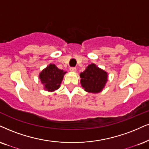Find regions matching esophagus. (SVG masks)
<instances>
[{
  "label": "esophagus",
  "instance_id": "34e87169",
  "mask_svg": "<svg viewBox=\"0 0 149 149\" xmlns=\"http://www.w3.org/2000/svg\"><path fill=\"white\" fill-rule=\"evenodd\" d=\"M70 70L71 72H77V68H74V67H72V68H70Z\"/></svg>",
  "mask_w": 149,
  "mask_h": 149
}]
</instances>
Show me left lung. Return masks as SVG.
I'll return each mask as SVG.
<instances>
[{
    "label": "left lung",
    "mask_w": 149,
    "mask_h": 149,
    "mask_svg": "<svg viewBox=\"0 0 149 149\" xmlns=\"http://www.w3.org/2000/svg\"><path fill=\"white\" fill-rule=\"evenodd\" d=\"M108 72L95 63L90 64L80 74V83L84 91L90 93H99L105 87Z\"/></svg>",
    "instance_id": "1"
}]
</instances>
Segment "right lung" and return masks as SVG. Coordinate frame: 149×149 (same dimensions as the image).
<instances>
[{"label": "right lung", "instance_id": "obj_1", "mask_svg": "<svg viewBox=\"0 0 149 149\" xmlns=\"http://www.w3.org/2000/svg\"><path fill=\"white\" fill-rule=\"evenodd\" d=\"M66 72L58 69L54 64H49L38 74L45 91L54 92L61 86Z\"/></svg>", "mask_w": 149, "mask_h": 149}]
</instances>
